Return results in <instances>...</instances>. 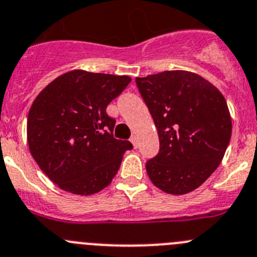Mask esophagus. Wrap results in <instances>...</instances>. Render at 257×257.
<instances>
[{"label": "esophagus", "instance_id": "esophagus-1", "mask_svg": "<svg viewBox=\"0 0 257 257\" xmlns=\"http://www.w3.org/2000/svg\"><path fill=\"white\" fill-rule=\"evenodd\" d=\"M130 141H131V143H133V145H134V147H135V148L139 147V139H138V136H136V135L131 136Z\"/></svg>", "mask_w": 257, "mask_h": 257}]
</instances>
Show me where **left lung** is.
Returning a JSON list of instances; mask_svg holds the SVG:
<instances>
[{"label": "left lung", "mask_w": 257, "mask_h": 257, "mask_svg": "<svg viewBox=\"0 0 257 257\" xmlns=\"http://www.w3.org/2000/svg\"><path fill=\"white\" fill-rule=\"evenodd\" d=\"M136 85L161 144L147 163L150 181L167 194L194 191L218 168L229 144L225 98L208 80L183 70L136 77Z\"/></svg>", "instance_id": "1"}]
</instances>
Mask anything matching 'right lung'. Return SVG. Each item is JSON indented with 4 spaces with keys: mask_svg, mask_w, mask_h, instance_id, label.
Instances as JSON below:
<instances>
[{
    "mask_svg": "<svg viewBox=\"0 0 257 257\" xmlns=\"http://www.w3.org/2000/svg\"><path fill=\"white\" fill-rule=\"evenodd\" d=\"M130 81L126 75L72 70L37 95L28 114V145L61 190L88 196L112 182L133 144L113 138L116 119L105 109Z\"/></svg>",
    "mask_w": 257,
    "mask_h": 257,
    "instance_id": "right-lung-1",
    "label": "right lung"
}]
</instances>
